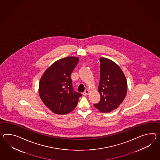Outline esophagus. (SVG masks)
Segmentation results:
<instances>
[{
	"label": "esophagus",
	"instance_id": "34e87169",
	"mask_svg": "<svg viewBox=\"0 0 160 160\" xmlns=\"http://www.w3.org/2000/svg\"><path fill=\"white\" fill-rule=\"evenodd\" d=\"M88 92H89V91H88V90H85V91L82 93V94L84 95H88Z\"/></svg>",
	"mask_w": 160,
	"mask_h": 160
}]
</instances>
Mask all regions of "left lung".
I'll return each instance as SVG.
<instances>
[{"label": "left lung", "instance_id": "obj_1", "mask_svg": "<svg viewBox=\"0 0 160 160\" xmlns=\"http://www.w3.org/2000/svg\"><path fill=\"white\" fill-rule=\"evenodd\" d=\"M100 81L98 92L100 101L94 106L102 113L117 109L124 101L127 91V82L121 68L106 58H100Z\"/></svg>", "mask_w": 160, "mask_h": 160}]
</instances>
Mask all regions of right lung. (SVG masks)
I'll return each instance as SVG.
<instances>
[{"mask_svg":"<svg viewBox=\"0 0 160 160\" xmlns=\"http://www.w3.org/2000/svg\"><path fill=\"white\" fill-rule=\"evenodd\" d=\"M78 62V57H68L57 61L43 73L39 82L40 97L52 112L66 114L74 110L82 94L73 88L70 78Z\"/></svg>","mask_w":160,"mask_h":160,"instance_id":"add662e5","label":"right lung"}]
</instances>
